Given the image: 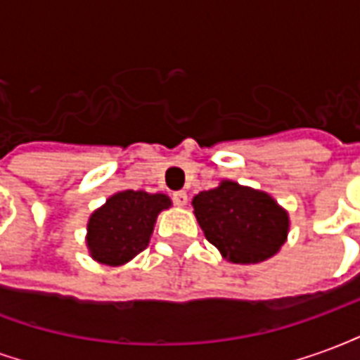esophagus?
<instances>
[{
    "label": "esophagus",
    "mask_w": 360,
    "mask_h": 360,
    "mask_svg": "<svg viewBox=\"0 0 360 360\" xmlns=\"http://www.w3.org/2000/svg\"><path fill=\"white\" fill-rule=\"evenodd\" d=\"M187 200H188V196L185 191H177V193H173V202L177 204V206H187Z\"/></svg>",
    "instance_id": "esophagus-1"
}]
</instances>
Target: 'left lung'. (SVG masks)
Listing matches in <instances>:
<instances>
[{
	"label": "left lung",
	"instance_id": "obj_1",
	"mask_svg": "<svg viewBox=\"0 0 360 360\" xmlns=\"http://www.w3.org/2000/svg\"><path fill=\"white\" fill-rule=\"evenodd\" d=\"M196 221L227 262L258 264L285 245L289 214L264 191L224 179L193 198Z\"/></svg>",
	"mask_w": 360,
	"mask_h": 360
}]
</instances>
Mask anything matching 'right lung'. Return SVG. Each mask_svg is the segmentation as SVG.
I'll list each match as a JSON object with an SVG mask.
<instances>
[{"label":"right lung","mask_w":360,"mask_h":360,"mask_svg":"<svg viewBox=\"0 0 360 360\" xmlns=\"http://www.w3.org/2000/svg\"><path fill=\"white\" fill-rule=\"evenodd\" d=\"M172 208L164 193L119 191L90 214L86 249L92 260L105 266H123L148 247L160 212Z\"/></svg>","instance_id":"1"}]
</instances>
